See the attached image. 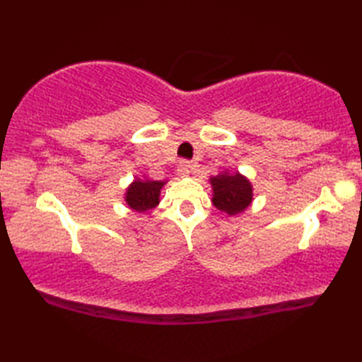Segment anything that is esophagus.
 <instances>
[{
	"label": "esophagus",
	"instance_id": "34e87169",
	"mask_svg": "<svg viewBox=\"0 0 362 362\" xmlns=\"http://www.w3.org/2000/svg\"><path fill=\"white\" fill-rule=\"evenodd\" d=\"M193 171V163L191 161H182V163L179 165V168H177V174H179L180 177H187L189 175V173Z\"/></svg>",
	"mask_w": 362,
	"mask_h": 362
}]
</instances>
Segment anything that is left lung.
I'll return each mask as SVG.
<instances>
[{
	"instance_id": "left-lung-1",
	"label": "left lung",
	"mask_w": 362,
	"mask_h": 362,
	"mask_svg": "<svg viewBox=\"0 0 362 362\" xmlns=\"http://www.w3.org/2000/svg\"><path fill=\"white\" fill-rule=\"evenodd\" d=\"M213 188L211 202L228 216L243 213L252 204L253 189L250 182L240 173H222L210 179Z\"/></svg>"
}]
</instances>
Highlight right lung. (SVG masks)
Returning <instances> with one entry per match:
<instances>
[{"label":"right lung","instance_id":"right-lung-1","mask_svg":"<svg viewBox=\"0 0 362 362\" xmlns=\"http://www.w3.org/2000/svg\"><path fill=\"white\" fill-rule=\"evenodd\" d=\"M166 182L160 180H140L136 179L130 183L126 191V204L134 211L144 213L152 210L160 202V189Z\"/></svg>","mask_w":362,"mask_h":362}]
</instances>
